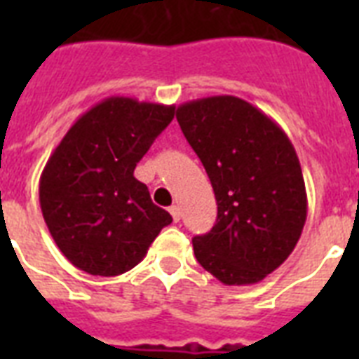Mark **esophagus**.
Segmentation results:
<instances>
[{
  "label": "esophagus",
  "instance_id": "1",
  "mask_svg": "<svg viewBox=\"0 0 359 359\" xmlns=\"http://www.w3.org/2000/svg\"><path fill=\"white\" fill-rule=\"evenodd\" d=\"M169 212H171V216H173V222H180V208L177 207V205L169 208Z\"/></svg>",
  "mask_w": 359,
  "mask_h": 359
}]
</instances>
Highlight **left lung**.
I'll return each instance as SVG.
<instances>
[{
    "label": "left lung",
    "instance_id": "left-lung-1",
    "mask_svg": "<svg viewBox=\"0 0 359 359\" xmlns=\"http://www.w3.org/2000/svg\"><path fill=\"white\" fill-rule=\"evenodd\" d=\"M182 134L205 165L218 203L194 253L224 285L259 283L287 261L307 218L300 160L281 126L238 97L180 104Z\"/></svg>",
    "mask_w": 359,
    "mask_h": 359
}]
</instances>
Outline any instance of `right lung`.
I'll use <instances>...</instances> for the list:
<instances>
[{
  "instance_id": "1",
  "label": "right lung",
  "mask_w": 359,
  "mask_h": 359,
  "mask_svg": "<svg viewBox=\"0 0 359 359\" xmlns=\"http://www.w3.org/2000/svg\"><path fill=\"white\" fill-rule=\"evenodd\" d=\"M173 115V106L104 98L48 158L39 184L42 216L76 268L104 278L128 272L173 222L134 177L135 163Z\"/></svg>"
}]
</instances>
